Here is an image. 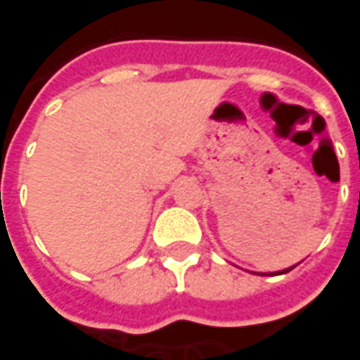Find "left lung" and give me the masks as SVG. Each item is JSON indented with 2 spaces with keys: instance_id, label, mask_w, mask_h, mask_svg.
<instances>
[{
  "instance_id": "8db88e82",
  "label": "left lung",
  "mask_w": 360,
  "mask_h": 360,
  "mask_svg": "<svg viewBox=\"0 0 360 360\" xmlns=\"http://www.w3.org/2000/svg\"><path fill=\"white\" fill-rule=\"evenodd\" d=\"M295 266H291V268H287V270H281V271H274V274H270V276H279V274H287V271L293 270ZM262 276H268V274H262Z\"/></svg>"
}]
</instances>
